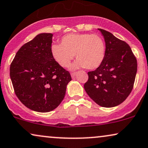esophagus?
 I'll return each mask as SVG.
<instances>
[{"label":"esophagus","mask_w":148,"mask_h":148,"mask_svg":"<svg viewBox=\"0 0 148 148\" xmlns=\"http://www.w3.org/2000/svg\"><path fill=\"white\" fill-rule=\"evenodd\" d=\"M77 72H74V73H72L71 74V77H72L73 78V77H75L76 76V75H77Z\"/></svg>","instance_id":"obj_1"}]
</instances>
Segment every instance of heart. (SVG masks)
<instances>
[{
  "label": "heart",
  "instance_id": "heart-1",
  "mask_svg": "<svg viewBox=\"0 0 148 148\" xmlns=\"http://www.w3.org/2000/svg\"><path fill=\"white\" fill-rule=\"evenodd\" d=\"M51 52L55 60L62 67H68L75 55L77 60L72 69L85 67L88 70L98 68L105 55V44L101 36L92 34L73 33L61 39V44H53Z\"/></svg>",
  "mask_w": 148,
  "mask_h": 148
}]
</instances>
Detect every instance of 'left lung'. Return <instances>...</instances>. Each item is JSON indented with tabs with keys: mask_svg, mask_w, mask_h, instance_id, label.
<instances>
[{
	"mask_svg": "<svg viewBox=\"0 0 148 148\" xmlns=\"http://www.w3.org/2000/svg\"><path fill=\"white\" fill-rule=\"evenodd\" d=\"M99 30L105 41V58L97 69L88 73L84 89L97 104L112 107L124 102L131 92L137 62L128 44L107 30Z\"/></svg>",
	"mask_w": 148,
	"mask_h": 148,
	"instance_id": "left-lung-1",
	"label": "left lung"
}]
</instances>
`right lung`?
<instances>
[{
    "label": "right lung",
    "instance_id": "add662e5",
    "mask_svg": "<svg viewBox=\"0 0 148 148\" xmlns=\"http://www.w3.org/2000/svg\"><path fill=\"white\" fill-rule=\"evenodd\" d=\"M53 34L41 33L23 45L10 65V77L17 97L26 107L49 112L64 99L71 77L51 52Z\"/></svg>",
    "mask_w": 148,
    "mask_h": 148
}]
</instances>
